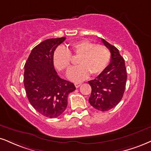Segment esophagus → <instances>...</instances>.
I'll return each mask as SVG.
<instances>
[{"mask_svg": "<svg viewBox=\"0 0 151 151\" xmlns=\"http://www.w3.org/2000/svg\"><path fill=\"white\" fill-rule=\"evenodd\" d=\"M81 85H82L81 83H75V86H76V88H78V87H79L80 86H81Z\"/></svg>", "mask_w": 151, "mask_h": 151, "instance_id": "34e87169", "label": "esophagus"}]
</instances>
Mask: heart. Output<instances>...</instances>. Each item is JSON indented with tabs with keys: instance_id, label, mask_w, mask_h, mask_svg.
Here are the masks:
<instances>
[{
	"instance_id": "b5f03b06",
	"label": "heart",
	"mask_w": 151,
	"mask_h": 151,
	"mask_svg": "<svg viewBox=\"0 0 151 151\" xmlns=\"http://www.w3.org/2000/svg\"><path fill=\"white\" fill-rule=\"evenodd\" d=\"M71 55L79 57L78 66L68 72L70 81L78 82L85 79L89 73L100 74L106 68L111 61L109 50L103 45H94L87 40H81L70 44L68 50L59 47L53 54L54 65L60 70L67 71L71 63Z\"/></svg>"
}]
</instances>
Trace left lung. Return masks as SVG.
<instances>
[{"mask_svg": "<svg viewBox=\"0 0 151 151\" xmlns=\"http://www.w3.org/2000/svg\"><path fill=\"white\" fill-rule=\"evenodd\" d=\"M101 40L111 52V62L95 79L88 83L92 87L89 102L94 109L104 112L116 106L122 99L127 75L124 60L119 50L104 39Z\"/></svg>", "mask_w": 151, "mask_h": 151, "instance_id": "8db88e82", "label": "left lung"}]
</instances>
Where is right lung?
I'll return each mask as SVG.
<instances>
[{"label":"right lung","mask_w":151,"mask_h":151,"mask_svg":"<svg viewBox=\"0 0 151 151\" xmlns=\"http://www.w3.org/2000/svg\"><path fill=\"white\" fill-rule=\"evenodd\" d=\"M66 37L44 40L31 50L24 65V85L31 106L47 118L62 114L68 104V94L75 85L57 75L54 67L53 54Z\"/></svg>","instance_id":"obj_1"}]
</instances>
